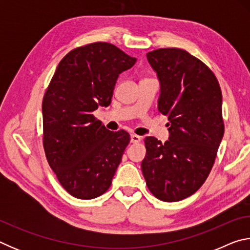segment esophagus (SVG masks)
<instances>
[{
	"label": "esophagus",
	"instance_id": "34e87169",
	"mask_svg": "<svg viewBox=\"0 0 250 250\" xmlns=\"http://www.w3.org/2000/svg\"><path fill=\"white\" fill-rule=\"evenodd\" d=\"M141 140H142V139H141L140 135H137V134H131V137H130V141H131V143H138V142H140Z\"/></svg>",
	"mask_w": 250,
	"mask_h": 250
}]
</instances>
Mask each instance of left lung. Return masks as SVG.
Returning a JSON list of instances; mask_svg holds the SVG:
<instances>
[{
    "mask_svg": "<svg viewBox=\"0 0 250 250\" xmlns=\"http://www.w3.org/2000/svg\"><path fill=\"white\" fill-rule=\"evenodd\" d=\"M161 84L159 111L170 121V139H145L141 163L147 188L164 202L191 196L206 181L224 135L222 90L213 71L180 48L146 54Z\"/></svg>",
    "mask_w": 250,
    "mask_h": 250,
    "instance_id": "8db88e82",
    "label": "left lung"
}]
</instances>
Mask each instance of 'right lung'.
I'll return each mask as SVG.
<instances>
[{"mask_svg": "<svg viewBox=\"0 0 250 250\" xmlns=\"http://www.w3.org/2000/svg\"><path fill=\"white\" fill-rule=\"evenodd\" d=\"M135 62L110 43L84 45L62 59L46 89L45 154L59 183L74 197H98L112 183L130 135L105 129L92 112L111 103L118 77Z\"/></svg>", "mask_w": 250, "mask_h": 250, "instance_id": "add662e5", "label": "right lung"}]
</instances>
